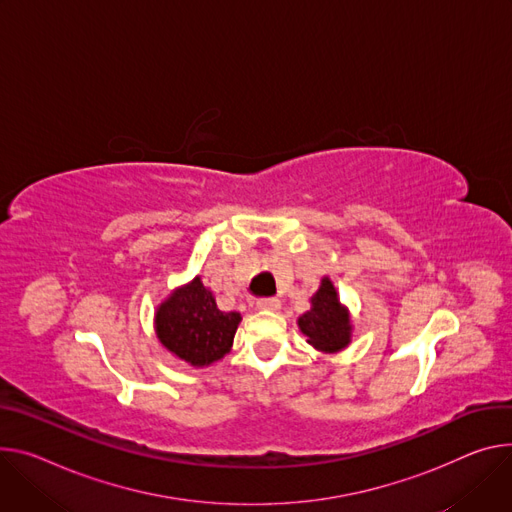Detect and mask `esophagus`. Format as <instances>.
I'll return each instance as SVG.
<instances>
[{"label":"esophagus","mask_w":512,"mask_h":512,"mask_svg":"<svg viewBox=\"0 0 512 512\" xmlns=\"http://www.w3.org/2000/svg\"><path fill=\"white\" fill-rule=\"evenodd\" d=\"M255 304L261 310H277V308H280V300H277V298H259Z\"/></svg>","instance_id":"34e87169"}]
</instances>
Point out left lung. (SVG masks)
<instances>
[{"mask_svg":"<svg viewBox=\"0 0 512 512\" xmlns=\"http://www.w3.org/2000/svg\"><path fill=\"white\" fill-rule=\"evenodd\" d=\"M310 302V310L298 320V327L308 337V343L314 349L327 353H335L347 347L351 341L349 314L339 304L337 290L329 277H324Z\"/></svg>","mask_w":512,"mask_h":512,"instance_id":"1","label":"left lung"}]
</instances>
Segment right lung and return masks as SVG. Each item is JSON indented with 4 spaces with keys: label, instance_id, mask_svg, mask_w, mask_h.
Instances as JSON below:
<instances>
[{
    "label": "right lung",
    "instance_id": "add662e5",
    "mask_svg": "<svg viewBox=\"0 0 512 512\" xmlns=\"http://www.w3.org/2000/svg\"><path fill=\"white\" fill-rule=\"evenodd\" d=\"M241 322L239 312H222L200 277L175 290L157 310V337L179 359L196 367L224 357Z\"/></svg>",
    "mask_w": 512,
    "mask_h": 512
}]
</instances>
